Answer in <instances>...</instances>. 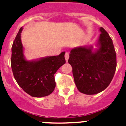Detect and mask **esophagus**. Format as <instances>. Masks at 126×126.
Returning <instances> with one entry per match:
<instances>
[{"label": "esophagus", "instance_id": "obj_1", "mask_svg": "<svg viewBox=\"0 0 126 126\" xmlns=\"http://www.w3.org/2000/svg\"><path fill=\"white\" fill-rule=\"evenodd\" d=\"M69 57V53L66 52L65 53V61H66V62L68 61Z\"/></svg>", "mask_w": 126, "mask_h": 126}]
</instances>
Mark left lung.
I'll list each match as a JSON object with an SVG mask.
<instances>
[{"mask_svg": "<svg viewBox=\"0 0 126 126\" xmlns=\"http://www.w3.org/2000/svg\"><path fill=\"white\" fill-rule=\"evenodd\" d=\"M99 30L101 33L97 42L98 50L92 51V46L74 48L68 60L73 68L76 87L87 95L104 91L111 83L117 67L112 39L103 27Z\"/></svg>", "mask_w": 126, "mask_h": 126, "instance_id": "8db88e82", "label": "left lung"}]
</instances>
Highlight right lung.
Returning <instances> with one entry per match:
<instances>
[{
	"label": "right lung",
	"mask_w": 126,
	"mask_h": 126,
	"mask_svg": "<svg viewBox=\"0 0 126 126\" xmlns=\"http://www.w3.org/2000/svg\"><path fill=\"white\" fill-rule=\"evenodd\" d=\"M20 28L11 48V64L14 77L25 92L32 97L50 95L55 87L54 75L65 63L63 51L57 56H50L38 61H27L23 55Z\"/></svg>",
	"instance_id": "add662e5"
}]
</instances>
